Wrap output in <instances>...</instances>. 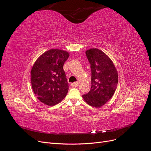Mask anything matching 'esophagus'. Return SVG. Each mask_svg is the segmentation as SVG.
I'll return each instance as SVG.
<instances>
[{"label": "esophagus", "instance_id": "1", "mask_svg": "<svg viewBox=\"0 0 151 151\" xmlns=\"http://www.w3.org/2000/svg\"><path fill=\"white\" fill-rule=\"evenodd\" d=\"M78 85H79V83H77H77H72V84H70V86H71L72 87H74H74H77V86H78Z\"/></svg>", "mask_w": 151, "mask_h": 151}]
</instances>
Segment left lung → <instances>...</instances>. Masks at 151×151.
Here are the masks:
<instances>
[{
	"label": "left lung",
	"mask_w": 151,
	"mask_h": 151,
	"mask_svg": "<svg viewBox=\"0 0 151 151\" xmlns=\"http://www.w3.org/2000/svg\"><path fill=\"white\" fill-rule=\"evenodd\" d=\"M86 54L91 64V88L83 98L90 106L99 108L115 93L118 81V72L111 58L101 50L91 48L87 50Z\"/></svg>",
	"instance_id": "8db88e82"
}]
</instances>
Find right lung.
Returning <instances> with one entry per match:
<instances>
[{"instance_id": "1", "label": "right lung", "mask_w": 151, "mask_h": 151, "mask_svg": "<svg viewBox=\"0 0 151 151\" xmlns=\"http://www.w3.org/2000/svg\"><path fill=\"white\" fill-rule=\"evenodd\" d=\"M69 57L65 50L51 49L43 53L31 68V86L41 102L54 106L62 101L68 93V85L63 64Z\"/></svg>"}]
</instances>
